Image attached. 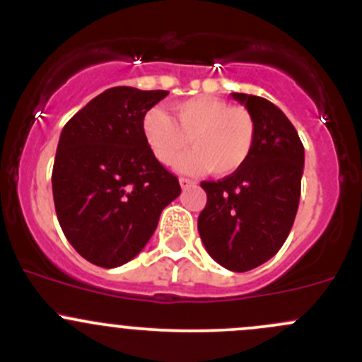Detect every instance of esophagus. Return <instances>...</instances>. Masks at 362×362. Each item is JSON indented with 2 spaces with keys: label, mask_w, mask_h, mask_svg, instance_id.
<instances>
[{
  "label": "esophagus",
  "mask_w": 362,
  "mask_h": 362,
  "mask_svg": "<svg viewBox=\"0 0 362 362\" xmlns=\"http://www.w3.org/2000/svg\"><path fill=\"white\" fill-rule=\"evenodd\" d=\"M178 182H180L182 189H189V187H192V185H196V182L190 180V178H185V177H182Z\"/></svg>",
  "instance_id": "esophagus-1"
}]
</instances>
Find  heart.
I'll use <instances>...</instances> for the list:
<instances>
[{
  "mask_svg": "<svg viewBox=\"0 0 362 362\" xmlns=\"http://www.w3.org/2000/svg\"><path fill=\"white\" fill-rule=\"evenodd\" d=\"M142 134L163 165H173L190 144L193 149L177 162L180 172L228 177L251 156L256 120L244 106H232L220 98L197 96L177 103L173 118L161 108H151L142 118Z\"/></svg>",
  "mask_w": 362,
  "mask_h": 362,
  "instance_id": "1",
  "label": "heart"
}]
</instances>
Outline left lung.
<instances>
[{
	"label": "left lung",
	"instance_id": "1",
	"mask_svg": "<svg viewBox=\"0 0 362 362\" xmlns=\"http://www.w3.org/2000/svg\"><path fill=\"white\" fill-rule=\"evenodd\" d=\"M256 120V142L240 170L201 182L206 208L197 230L209 256L230 272H249L280 251L296 220L304 170V146L278 106L232 93Z\"/></svg>",
	"mask_w": 362,
	"mask_h": 362
}]
</instances>
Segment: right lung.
I'll return each instance as SVG.
<instances>
[{"instance_id": "right-lung-1", "label": "right lung", "mask_w": 362, "mask_h": 362, "mask_svg": "<svg viewBox=\"0 0 362 362\" xmlns=\"http://www.w3.org/2000/svg\"><path fill=\"white\" fill-rule=\"evenodd\" d=\"M168 90L111 87L63 127L53 199L66 240L89 263L117 268L148 244L180 184L146 142L142 118Z\"/></svg>"}]
</instances>
